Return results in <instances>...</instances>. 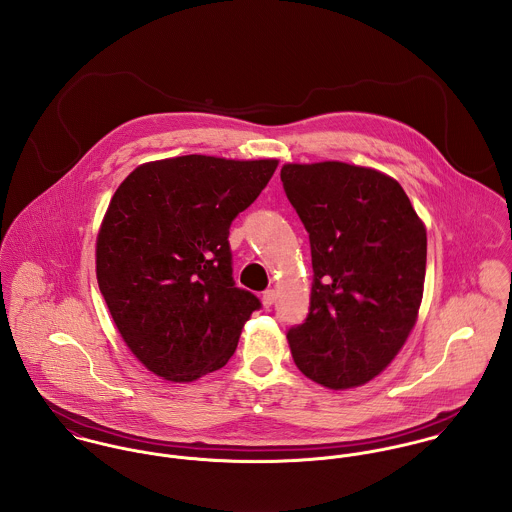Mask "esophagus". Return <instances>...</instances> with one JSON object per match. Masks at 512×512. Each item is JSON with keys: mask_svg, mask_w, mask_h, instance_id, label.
I'll return each instance as SVG.
<instances>
[{"mask_svg": "<svg viewBox=\"0 0 512 512\" xmlns=\"http://www.w3.org/2000/svg\"><path fill=\"white\" fill-rule=\"evenodd\" d=\"M276 297H278L276 290H266L264 295H262V303H264V307H272V305H274V301H276Z\"/></svg>", "mask_w": 512, "mask_h": 512, "instance_id": "esophagus-1", "label": "esophagus"}]
</instances>
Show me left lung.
Wrapping results in <instances>:
<instances>
[{"label": "left lung", "mask_w": 512, "mask_h": 512, "mask_svg": "<svg viewBox=\"0 0 512 512\" xmlns=\"http://www.w3.org/2000/svg\"><path fill=\"white\" fill-rule=\"evenodd\" d=\"M280 177L313 264L309 315L288 333L293 363L329 390L363 386L418 321L426 226L400 183L372 167L286 163Z\"/></svg>", "instance_id": "1"}]
</instances>
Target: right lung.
<instances>
[{
	"instance_id": "1",
	"label": "right lung",
	"mask_w": 512,
	"mask_h": 512,
	"mask_svg": "<svg viewBox=\"0 0 512 512\" xmlns=\"http://www.w3.org/2000/svg\"><path fill=\"white\" fill-rule=\"evenodd\" d=\"M278 159L147 161L116 189L96 236V280L128 349L155 376L193 382L234 355L260 309L232 280L228 228Z\"/></svg>"
}]
</instances>
